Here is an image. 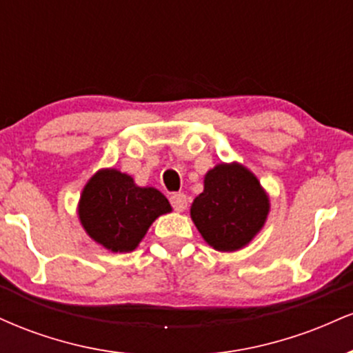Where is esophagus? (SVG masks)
<instances>
[{
  "instance_id": "34e87169",
  "label": "esophagus",
  "mask_w": 353,
  "mask_h": 353,
  "mask_svg": "<svg viewBox=\"0 0 353 353\" xmlns=\"http://www.w3.org/2000/svg\"><path fill=\"white\" fill-rule=\"evenodd\" d=\"M171 204L177 212H184L188 209V196L184 192H176L171 196Z\"/></svg>"
}]
</instances>
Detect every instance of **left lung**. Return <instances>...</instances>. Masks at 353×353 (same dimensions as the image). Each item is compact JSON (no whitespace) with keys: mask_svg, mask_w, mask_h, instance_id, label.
<instances>
[{"mask_svg":"<svg viewBox=\"0 0 353 353\" xmlns=\"http://www.w3.org/2000/svg\"><path fill=\"white\" fill-rule=\"evenodd\" d=\"M270 212L269 194L241 163H221L204 176V190L190 205L199 234L219 252H236L252 242Z\"/></svg>","mask_w":353,"mask_h":353,"instance_id":"obj_1","label":"left lung"}]
</instances>
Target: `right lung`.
<instances>
[{
  "label": "right lung",
  "instance_id": "right-lung-1",
  "mask_svg": "<svg viewBox=\"0 0 353 353\" xmlns=\"http://www.w3.org/2000/svg\"><path fill=\"white\" fill-rule=\"evenodd\" d=\"M172 208L161 190L141 188L119 169H99L86 182L78 202L83 229L109 252H132L152 222Z\"/></svg>",
  "mask_w": 353,
  "mask_h": 353
}]
</instances>
